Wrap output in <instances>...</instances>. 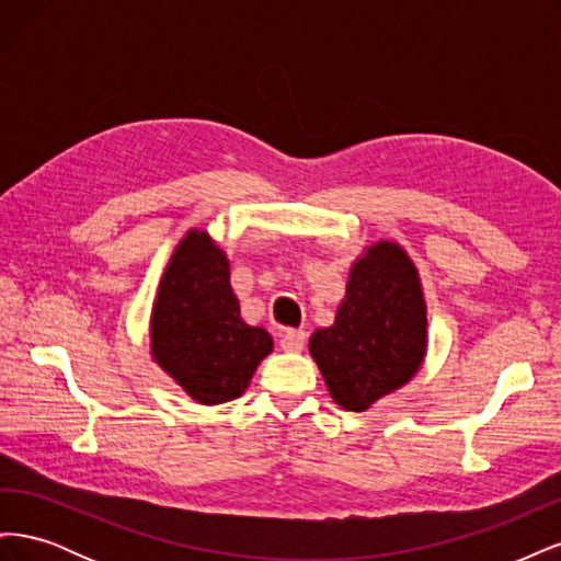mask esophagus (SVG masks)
<instances>
[{"mask_svg":"<svg viewBox=\"0 0 561 561\" xmlns=\"http://www.w3.org/2000/svg\"><path fill=\"white\" fill-rule=\"evenodd\" d=\"M304 342H307V332L304 330H285L280 334V348L283 351H301L304 348Z\"/></svg>","mask_w":561,"mask_h":561,"instance_id":"esophagus-1","label":"esophagus"}]
</instances>
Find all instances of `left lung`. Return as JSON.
I'll return each mask as SVG.
<instances>
[{"label": "left lung", "mask_w": 561, "mask_h": 561, "mask_svg": "<svg viewBox=\"0 0 561 561\" xmlns=\"http://www.w3.org/2000/svg\"><path fill=\"white\" fill-rule=\"evenodd\" d=\"M426 301L414 262L398 243L369 245L351 266L346 297L309 351L336 404L365 412L410 381L426 355Z\"/></svg>", "instance_id": "obj_1"}]
</instances>
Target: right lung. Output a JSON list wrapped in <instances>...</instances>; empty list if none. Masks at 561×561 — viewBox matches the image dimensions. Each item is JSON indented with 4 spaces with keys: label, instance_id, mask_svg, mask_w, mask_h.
Listing matches in <instances>:
<instances>
[{
    "label": "right lung",
    "instance_id": "add662e5",
    "mask_svg": "<svg viewBox=\"0 0 561 561\" xmlns=\"http://www.w3.org/2000/svg\"><path fill=\"white\" fill-rule=\"evenodd\" d=\"M151 355L201 404L241 398L274 339L241 318L229 260L192 229L168 262L151 311Z\"/></svg>",
    "mask_w": 561,
    "mask_h": 561
}]
</instances>
